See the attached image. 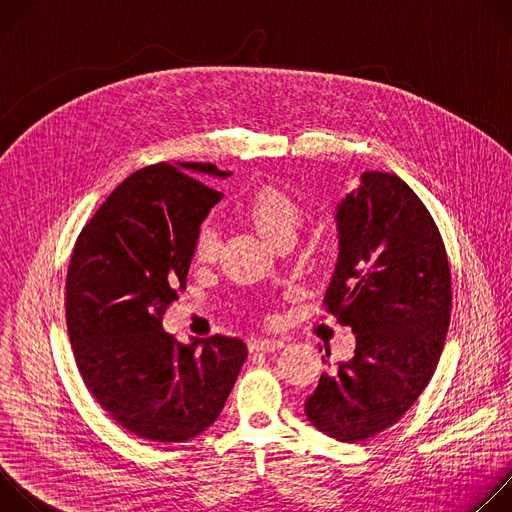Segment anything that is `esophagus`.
<instances>
[{
    "mask_svg": "<svg viewBox=\"0 0 512 512\" xmlns=\"http://www.w3.org/2000/svg\"><path fill=\"white\" fill-rule=\"evenodd\" d=\"M283 346H285V338H255L251 342V350H261V352L279 350Z\"/></svg>",
    "mask_w": 512,
    "mask_h": 512,
    "instance_id": "34e87169",
    "label": "esophagus"
}]
</instances>
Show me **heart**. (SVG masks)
Here are the masks:
<instances>
[{
    "mask_svg": "<svg viewBox=\"0 0 512 512\" xmlns=\"http://www.w3.org/2000/svg\"><path fill=\"white\" fill-rule=\"evenodd\" d=\"M241 212L255 231L269 243L296 237L304 225V208L287 190L275 184L255 188L241 204ZM221 249V237L214 227L204 225L194 239V255L202 263H212Z\"/></svg>",
    "mask_w": 512,
    "mask_h": 512,
    "instance_id": "obj_1",
    "label": "heart"
}]
</instances>
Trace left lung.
<instances>
[{"label":"left lung","mask_w":512,"mask_h":512,"mask_svg":"<svg viewBox=\"0 0 512 512\" xmlns=\"http://www.w3.org/2000/svg\"><path fill=\"white\" fill-rule=\"evenodd\" d=\"M336 225L324 306L352 328L356 348L322 373L304 407L322 433L354 444L395 425L431 381L450 326L452 273L429 210L395 174L364 172Z\"/></svg>","instance_id":"1"}]
</instances>
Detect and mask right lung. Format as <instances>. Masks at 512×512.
<instances>
[{
  "label": "right lung",
  "instance_id": "add662e5",
  "mask_svg": "<svg viewBox=\"0 0 512 512\" xmlns=\"http://www.w3.org/2000/svg\"><path fill=\"white\" fill-rule=\"evenodd\" d=\"M214 164H154L125 178L81 231L66 273V326L79 373L123 429L186 442L210 427L247 358L241 338L190 344L162 318L194 257V239L223 194Z\"/></svg>",
  "mask_w": 512,
  "mask_h": 512
}]
</instances>
